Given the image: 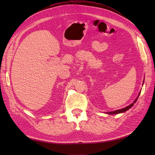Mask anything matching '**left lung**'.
<instances>
[{"mask_svg": "<svg viewBox=\"0 0 155 155\" xmlns=\"http://www.w3.org/2000/svg\"><path fill=\"white\" fill-rule=\"evenodd\" d=\"M140 94V93H139L138 96L137 98H136V100H134V101L133 103V104H131L130 105H129V106H127V107H126L124 108V109H119V110H115V111H112V112H107V114H120V113H121V112H124L127 111V110H129V109H130V108H131V107H132L134 105V104H135V102L137 101L138 98V97H139Z\"/></svg>", "mask_w": 155, "mask_h": 155, "instance_id": "left-lung-1", "label": "left lung"}]
</instances>
